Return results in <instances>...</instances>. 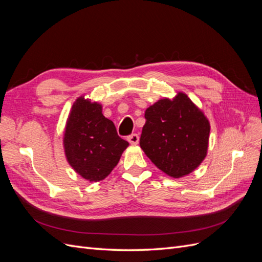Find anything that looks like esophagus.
<instances>
[{
	"label": "esophagus",
	"instance_id": "esophagus-1",
	"mask_svg": "<svg viewBox=\"0 0 262 262\" xmlns=\"http://www.w3.org/2000/svg\"><path fill=\"white\" fill-rule=\"evenodd\" d=\"M128 141L130 144H133V145H137L139 143V136L137 133H132L130 134V136L128 137Z\"/></svg>",
	"mask_w": 262,
	"mask_h": 262
}]
</instances>
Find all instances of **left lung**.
Here are the masks:
<instances>
[{
  "mask_svg": "<svg viewBox=\"0 0 262 262\" xmlns=\"http://www.w3.org/2000/svg\"><path fill=\"white\" fill-rule=\"evenodd\" d=\"M140 146L156 167L179 178L194 170L207 155L210 123L184 93L161 99L145 112Z\"/></svg>",
  "mask_w": 262,
  "mask_h": 262,
  "instance_id": "1",
  "label": "left lung"
}]
</instances>
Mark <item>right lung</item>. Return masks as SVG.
Returning <instances> with one entry per match:
<instances>
[{
	"label": "right lung",
	"instance_id": "obj_1",
	"mask_svg": "<svg viewBox=\"0 0 262 262\" xmlns=\"http://www.w3.org/2000/svg\"><path fill=\"white\" fill-rule=\"evenodd\" d=\"M129 143L118 136L101 106L83 97L71 110L64 133L66 155L74 170L90 181L105 179Z\"/></svg>",
	"mask_w": 262,
	"mask_h": 262
}]
</instances>
